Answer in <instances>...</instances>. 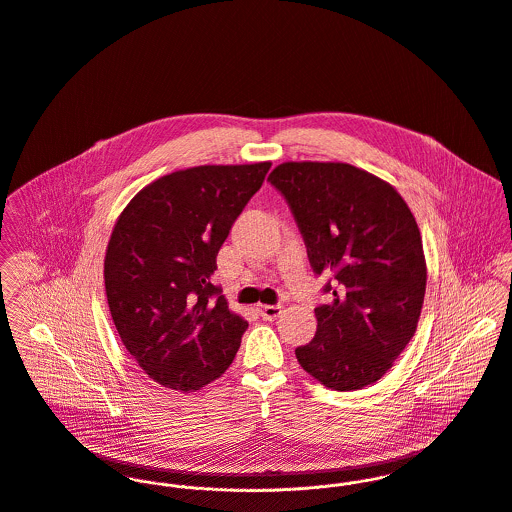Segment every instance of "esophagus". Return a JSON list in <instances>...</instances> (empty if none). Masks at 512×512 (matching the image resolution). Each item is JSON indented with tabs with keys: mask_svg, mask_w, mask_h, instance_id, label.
Returning a JSON list of instances; mask_svg holds the SVG:
<instances>
[{
	"mask_svg": "<svg viewBox=\"0 0 512 512\" xmlns=\"http://www.w3.org/2000/svg\"><path fill=\"white\" fill-rule=\"evenodd\" d=\"M283 312V306H275V304H261L259 306V314L263 316V320H277Z\"/></svg>",
	"mask_w": 512,
	"mask_h": 512,
	"instance_id": "obj_1",
	"label": "esophagus"
}]
</instances>
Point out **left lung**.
Returning a JSON list of instances; mask_svg holds the SVG:
<instances>
[{
  "instance_id": "1",
  "label": "left lung",
  "mask_w": 512,
  "mask_h": 512,
  "mask_svg": "<svg viewBox=\"0 0 512 512\" xmlns=\"http://www.w3.org/2000/svg\"><path fill=\"white\" fill-rule=\"evenodd\" d=\"M326 275L318 330L296 347L300 367L334 391L377 383L412 340L426 292L418 224L397 190L347 163H283L269 174Z\"/></svg>"
}]
</instances>
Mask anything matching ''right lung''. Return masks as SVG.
<instances>
[{"mask_svg":"<svg viewBox=\"0 0 512 512\" xmlns=\"http://www.w3.org/2000/svg\"><path fill=\"white\" fill-rule=\"evenodd\" d=\"M271 163L202 165L157 178L115 222L104 281L117 334L159 385L192 393L218 379L247 322L212 284L229 229Z\"/></svg>","mask_w":512,"mask_h":512,"instance_id":"1","label":"right lung"}]
</instances>
